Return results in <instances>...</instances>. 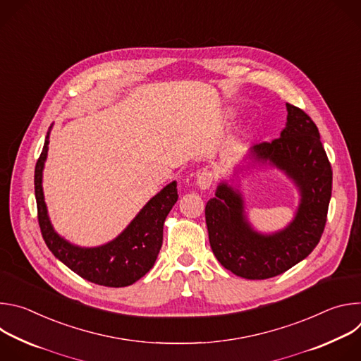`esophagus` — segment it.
Returning <instances> with one entry per match:
<instances>
[{
  "label": "esophagus",
  "mask_w": 361,
  "mask_h": 361,
  "mask_svg": "<svg viewBox=\"0 0 361 361\" xmlns=\"http://www.w3.org/2000/svg\"><path fill=\"white\" fill-rule=\"evenodd\" d=\"M213 180H214V176H213V173L209 171V170L200 171V173L197 174V185H198L201 190L210 188V185L213 184Z\"/></svg>",
  "instance_id": "34e87169"
}]
</instances>
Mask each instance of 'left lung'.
I'll return each instance as SVG.
<instances>
[{
  "mask_svg": "<svg viewBox=\"0 0 361 361\" xmlns=\"http://www.w3.org/2000/svg\"><path fill=\"white\" fill-rule=\"evenodd\" d=\"M287 106L280 137L251 148L252 160L284 171L300 190L294 220L281 231L260 234L245 219L238 190L221 183L205 204L210 245L221 266L238 277L266 280L283 274L319 244L327 221L333 171L314 121L301 109Z\"/></svg>",
  "mask_w": 361,
  "mask_h": 361,
  "instance_id": "left-lung-1",
  "label": "left lung"
}]
</instances>
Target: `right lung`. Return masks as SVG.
Here are the masks:
<instances>
[{
    "label": "right lung",
    "instance_id": "obj_1",
    "mask_svg": "<svg viewBox=\"0 0 361 361\" xmlns=\"http://www.w3.org/2000/svg\"><path fill=\"white\" fill-rule=\"evenodd\" d=\"M48 138L49 131L34 174L38 224L47 247L70 270L94 284L106 287L131 286L145 276L157 260L163 245L166 217L178 200L177 181L170 183L154 195L113 241L94 248L78 247L60 237L48 219L42 192V169L47 159Z\"/></svg>",
    "mask_w": 361,
    "mask_h": 361
}]
</instances>
